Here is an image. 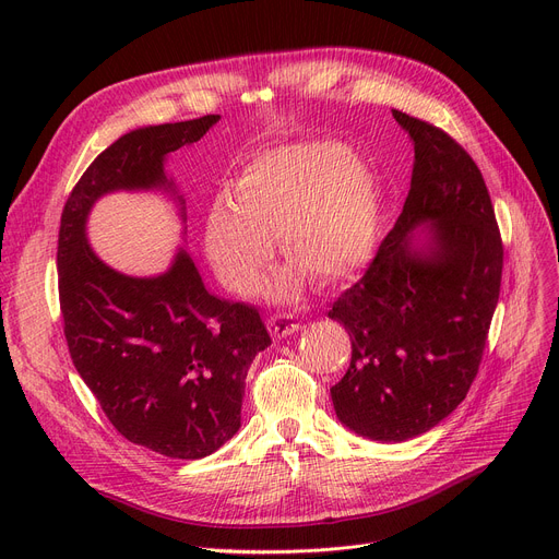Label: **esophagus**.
Instances as JSON below:
<instances>
[{"mask_svg": "<svg viewBox=\"0 0 559 559\" xmlns=\"http://www.w3.org/2000/svg\"><path fill=\"white\" fill-rule=\"evenodd\" d=\"M267 329L274 337L283 340V337H289L299 331V321L292 314H272L267 319Z\"/></svg>", "mask_w": 559, "mask_h": 559, "instance_id": "esophagus-1", "label": "esophagus"}]
</instances>
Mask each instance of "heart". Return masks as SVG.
<instances>
[{"label": "heart", "mask_w": 559, "mask_h": 559, "mask_svg": "<svg viewBox=\"0 0 559 559\" xmlns=\"http://www.w3.org/2000/svg\"><path fill=\"white\" fill-rule=\"evenodd\" d=\"M230 205L205 219V251L228 287L249 292L270 258V242L319 285L354 278L373 253L380 230L376 174L342 144H292L249 160L230 186ZM285 274L274 295H289Z\"/></svg>", "instance_id": "obj_1"}]
</instances>
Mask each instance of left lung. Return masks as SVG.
I'll return each mask as SVG.
<instances>
[{"label": "left lung", "mask_w": 559, "mask_h": 559, "mask_svg": "<svg viewBox=\"0 0 559 559\" xmlns=\"http://www.w3.org/2000/svg\"><path fill=\"white\" fill-rule=\"evenodd\" d=\"M392 115L415 144L403 213L329 312L350 335V365L331 388L335 415L385 444L428 432L464 401L503 274L501 233L474 158L442 129Z\"/></svg>", "instance_id": "8db88e82"}]
</instances>
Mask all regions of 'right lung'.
<instances>
[{
    "mask_svg": "<svg viewBox=\"0 0 559 559\" xmlns=\"http://www.w3.org/2000/svg\"><path fill=\"white\" fill-rule=\"evenodd\" d=\"M219 115L135 129L83 171L58 230V297L72 362L129 442L174 460L215 453L240 430L245 378L272 344L253 306L205 289L181 247L158 276H127L93 251L85 222L110 192L163 190L186 201L165 158L201 140Z\"/></svg>",
    "mask_w": 559,
    "mask_h": 559,
    "instance_id": "1",
    "label": "right lung"
}]
</instances>
